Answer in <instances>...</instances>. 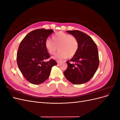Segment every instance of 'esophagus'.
<instances>
[{
  "label": "esophagus",
  "mask_w": 120,
  "mask_h": 120,
  "mask_svg": "<svg viewBox=\"0 0 120 120\" xmlns=\"http://www.w3.org/2000/svg\"><path fill=\"white\" fill-rule=\"evenodd\" d=\"M60 61H60V60H56V63H57V64H60Z\"/></svg>",
  "instance_id": "obj_1"
}]
</instances>
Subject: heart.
Wrapping results in <instances>:
<instances>
[{
    "label": "heart",
    "mask_w": 120,
    "mask_h": 120,
    "mask_svg": "<svg viewBox=\"0 0 120 120\" xmlns=\"http://www.w3.org/2000/svg\"><path fill=\"white\" fill-rule=\"evenodd\" d=\"M52 40L47 39L45 46L48 52L52 55L59 49V52L54 56L56 59L61 60L67 57L71 58L77 53L79 41L74 36L60 31L53 36Z\"/></svg>",
    "instance_id": "b5f03b06"
}]
</instances>
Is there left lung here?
<instances>
[{
    "mask_svg": "<svg viewBox=\"0 0 120 120\" xmlns=\"http://www.w3.org/2000/svg\"><path fill=\"white\" fill-rule=\"evenodd\" d=\"M77 38L79 49L75 55L67 61L68 68L64 71L65 77L75 85L89 81L95 75L99 65L97 46L88 34L79 30H68Z\"/></svg>",
    "mask_w": 120,
    "mask_h": 120,
    "instance_id": "8db88e82",
    "label": "left lung"
}]
</instances>
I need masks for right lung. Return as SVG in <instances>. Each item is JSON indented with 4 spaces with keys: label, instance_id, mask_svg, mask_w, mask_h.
I'll list each match as a JSON object with an SVG mask.
<instances>
[{
    "label": "right lung",
    "instance_id": "add662e5",
    "mask_svg": "<svg viewBox=\"0 0 120 120\" xmlns=\"http://www.w3.org/2000/svg\"><path fill=\"white\" fill-rule=\"evenodd\" d=\"M53 32L52 30L38 29L28 33L21 41L17 53L18 67L24 78L34 85L45 82L49 77L52 68L57 63L50 59L45 42Z\"/></svg>",
    "mask_w": 120,
    "mask_h": 120
}]
</instances>
